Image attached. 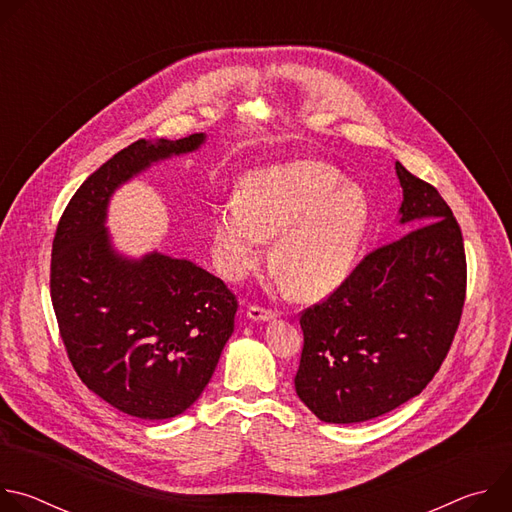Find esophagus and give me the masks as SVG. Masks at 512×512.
<instances>
[{
    "mask_svg": "<svg viewBox=\"0 0 512 512\" xmlns=\"http://www.w3.org/2000/svg\"><path fill=\"white\" fill-rule=\"evenodd\" d=\"M275 316H277V312L271 308H263V306H255V304L247 308V318L255 320V322H269Z\"/></svg>",
    "mask_w": 512,
    "mask_h": 512,
    "instance_id": "obj_1",
    "label": "esophagus"
}]
</instances>
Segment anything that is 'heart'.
<instances>
[{
    "label": "heart",
    "mask_w": 512,
    "mask_h": 512,
    "mask_svg": "<svg viewBox=\"0 0 512 512\" xmlns=\"http://www.w3.org/2000/svg\"><path fill=\"white\" fill-rule=\"evenodd\" d=\"M371 223L364 190L328 164L294 160L251 172L239 200L212 216V253L229 279H243L273 247V267L300 300L328 296L352 273Z\"/></svg>",
    "instance_id": "1"
}]
</instances>
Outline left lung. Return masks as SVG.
Masks as SVG:
<instances>
[{
  "mask_svg": "<svg viewBox=\"0 0 512 512\" xmlns=\"http://www.w3.org/2000/svg\"><path fill=\"white\" fill-rule=\"evenodd\" d=\"M395 170L407 233L371 251L300 316L296 393L326 423L367 421L419 395L440 371L462 318L460 225L431 184L399 162Z\"/></svg>",
  "mask_w": 512,
  "mask_h": 512,
  "instance_id": "left-lung-1",
  "label": "left lung"
}]
</instances>
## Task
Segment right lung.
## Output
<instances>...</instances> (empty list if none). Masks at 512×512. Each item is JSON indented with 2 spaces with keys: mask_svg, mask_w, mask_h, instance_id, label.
I'll list each match as a JSON object with an SVG mask.
<instances>
[{
  "mask_svg": "<svg viewBox=\"0 0 512 512\" xmlns=\"http://www.w3.org/2000/svg\"><path fill=\"white\" fill-rule=\"evenodd\" d=\"M200 143L204 133L127 145L70 198L52 241L50 298L68 360L95 395L141 419L176 417L200 397L239 302L192 261L121 257L105 229L107 204L131 176Z\"/></svg>",
  "mask_w": 512,
  "mask_h": 512,
  "instance_id": "obj_1",
  "label": "right lung"
}]
</instances>
